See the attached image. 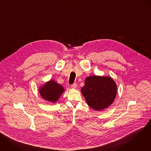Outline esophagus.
<instances>
[{
  "instance_id": "esophagus-1",
  "label": "esophagus",
  "mask_w": 151,
  "mask_h": 151,
  "mask_svg": "<svg viewBox=\"0 0 151 151\" xmlns=\"http://www.w3.org/2000/svg\"><path fill=\"white\" fill-rule=\"evenodd\" d=\"M77 87H78V85L76 83H74L73 84H72V86H71V87L72 88H77Z\"/></svg>"
}]
</instances>
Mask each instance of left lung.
<instances>
[{
    "mask_svg": "<svg viewBox=\"0 0 151 151\" xmlns=\"http://www.w3.org/2000/svg\"><path fill=\"white\" fill-rule=\"evenodd\" d=\"M117 85L110 76L92 75L85 79L81 93L87 104L96 111L107 109L114 102Z\"/></svg>",
    "mask_w": 151,
    "mask_h": 151,
    "instance_id": "left-lung-1",
    "label": "left lung"
}]
</instances>
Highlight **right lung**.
Listing matches in <instances>:
<instances>
[{
	"instance_id": "1",
	"label": "right lung",
	"mask_w": 151,
	"mask_h": 151,
	"mask_svg": "<svg viewBox=\"0 0 151 151\" xmlns=\"http://www.w3.org/2000/svg\"><path fill=\"white\" fill-rule=\"evenodd\" d=\"M39 92L42 98L45 100L55 103L64 92V88L61 85L51 79L40 86Z\"/></svg>"
}]
</instances>
